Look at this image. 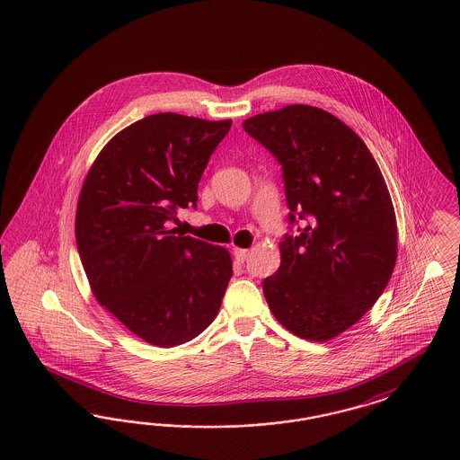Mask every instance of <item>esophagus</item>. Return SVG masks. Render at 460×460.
I'll return each instance as SVG.
<instances>
[{"label":"esophagus","mask_w":460,"mask_h":460,"mask_svg":"<svg viewBox=\"0 0 460 460\" xmlns=\"http://www.w3.org/2000/svg\"><path fill=\"white\" fill-rule=\"evenodd\" d=\"M234 259L238 261V262H244L246 259H248V255H250V250H243V248H234Z\"/></svg>","instance_id":"1"}]
</instances>
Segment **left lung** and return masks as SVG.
<instances>
[{"label": "left lung", "instance_id": "8db88e82", "mask_svg": "<svg viewBox=\"0 0 460 460\" xmlns=\"http://www.w3.org/2000/svg\"><path fill=\"white\" fill-rule=\"evenodd\" d=\"M243 129L281 164L288 219L304 224L279 243L265 300L293 334L328 341L366 315L394 274L386 182L366 143L326 110L289 105L246 119Z\"/></svg>", "mask_w": 460, "mask_h": 460}]
</instances>
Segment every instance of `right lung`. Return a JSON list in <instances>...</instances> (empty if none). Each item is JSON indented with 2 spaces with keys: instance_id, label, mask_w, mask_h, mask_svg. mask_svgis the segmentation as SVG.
<instances>
[{
  "instance_id": "add662e5",
  "label": "right lung",
  "mask_w": 460,
  "mask_h": 460,
  "mask_svg": "<svg viewBox=\"0 0 460 460\" xmlns=\"http://www.w3.org/2000/svg\"><path fill=\"white\" fill-rule=\"evenodd\" d=\"M233 120L155 113L119 132L94 160L75 241L96 300L155 347L182 345L212 324L233 276L226 248L175 234Z\"/></svg>"
}]
</instances>
